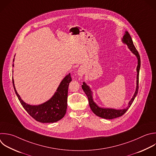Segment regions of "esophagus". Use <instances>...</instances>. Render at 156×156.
<instances>
[{
  "mask_svg": "<svg viewBox=\"0 0 156 156\" xmlns=\"http://www.w3.org/2000/svg\"><path fill=\"white\" fill-rule=\"evenodd\" d=\"M84 73H85V69L83 67H80L77 71V74L80 76H83Z\"/></svg>",
  "mask_w": 156,
  "mask_h": 156,
  "instance_id": "34e87169",
  "label": "esophagus"
}]
</instances>
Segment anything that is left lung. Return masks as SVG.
Masks as SVG:
<instances>
[{
  "instance_id": "8db88e82",
  "label": "left lung",
  "mask_w": 156,
  "mask_h": 156,
  "mask_svg": "<svg viewBox=\"0 0 156 156\" xmlns=\"http://www.w3.org/2000/svg\"><path fill=\"white\" fill-rule=\"evenodd\" d=\"M122 41L124 43L126 44L128 46V48L130 50L132 53L135 55L136 56V58L138 59V66L136 67V89L135 92L131 98V100L129 101L128 103V107L127 108H124V109H121V110H117V109H114V108H101L98 107L96 103L94 102L93 100V97H92V92L90 90V87L89 86L87 85V84L85 82L83 83L82 85V89H83L84 92L86 94L88 100H89V106L92 111V112L97 115V116H99L101 118H104L107 119H115L118 117H120L122 116L129 108V107L131 106L132 104V103L136 97L138 91V81H139V72H140V64H141V61H140V57L139 55L138 52L137 51L136 49L135 48L132 39L129 34V33L127 31L125 32V34L123 36V38H122Z\"/></svg>"
}]
</instances>
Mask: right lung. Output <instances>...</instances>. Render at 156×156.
Masks as SVG:
<instances>
[{
	"instance_id": "obj_1",
	"label": "right lung",
	"mask_w": 156,
	"mask_h": 156,
	"mask_svg": "<svg viewBox=\"0 0 156 156\" xmlns=\"http://www.w3.org/2000/svg\"><path fill=\"white\" fill-rule=\"evenodd\" d=\"M71 81L70 73H69L62 80L53 97L38 105H32L24 102L16 90L13 79V84L21 104L30 116L40 122L53 123L61 119L66 113L68 88Z\"/></svg>"
}]
</instances>
